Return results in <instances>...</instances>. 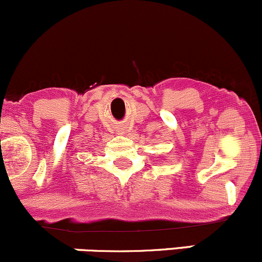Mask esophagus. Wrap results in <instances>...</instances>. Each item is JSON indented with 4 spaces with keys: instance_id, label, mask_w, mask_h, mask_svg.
I'll return each instance as SVG.
<instances>
[{
    "instance_id": "1",
    "label": "esophagus",
    "mask_w": 262,
    "mask_h": 262,
    "mask_svg": "<svg viewBox=\"0 0 262 262\" xmlns=\"http://www.w3.org/2000/svg\"><path fill=\"white\" fill-rule=\"evenodd\" d=\"M116 133L118 134V135H123V134H125V128L124 127H117L116 128Z\"/></svg>"
}]
</instances>
